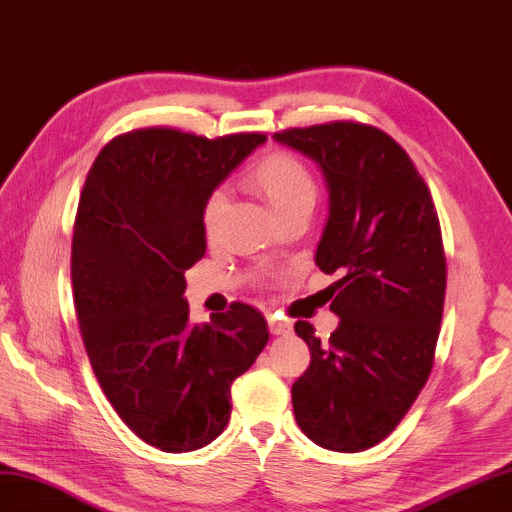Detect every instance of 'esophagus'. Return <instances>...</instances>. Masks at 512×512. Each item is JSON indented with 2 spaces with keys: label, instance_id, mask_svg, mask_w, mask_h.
Here are the masks:
<instances>
[{
  "label": "esophagus",
  "instance_id": "34e87169",
  "mask_svg": "<svg viewBox=\"0 0 512 512\" xmlns=\"http://www.w3.org/2000/svg\"><path fill=\"white\" fill-rule=\"evenodd\" d=\"M268 327H270V334H275V336L290 334V331H292L290 323H285V320H279L275 316H268Z\"/></svg>",
  "mask_w": 512,
  "mask_h": 512
}]
</instances>
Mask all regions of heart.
I'll list each match as a JSON object with an SVG mask.
<instances>
[{
    "instance_id": "b5f03b06",
    "label": "heart",
    "mask_w": 512,
    "mask_h": 512,
    "mask_svg": "<svg viewBox=\"0 0 512 512\" xmlns=\"http://www.w3.org/2000/svg\"><path fill=\"white\" fill-rule=\"evenodd\" d=\"M244 185L259 196L266 205L277 213L279 220L294 216L299 211H312L318 185L312 170L292 152L277 150L261 157L257 163L244 172ZM229 196L222 189L213 192L202 202L200 220L202 231L209 237H216L222 220L227 216Z\"/></svg>"
}]
</instances>
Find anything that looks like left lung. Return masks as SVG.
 <instances>
[{"mask_svg": "<svg viewBox=\"0 0 512 512\" xmlns=\"http://www.w3.org/2000/svg\"><path fill=\"white\" fill-rule=\"evenodd\" d=\"M275 139L323 168L329 218L316 251L340 325L320 342L294 331L310 366L292 384L296 423L331 451L355 454L395 430L432 373L447 264L430 187L408 152L362 122L288 128Z\"/></svg>", "mask_w": 512, "mask_h": 512, "instance_id": "1", "label": "left lung"}]
</instances>
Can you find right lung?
<instances>
[{
  "mask_svg": "<svg viewBox=\"0 0 512 512\" xmlns=\"http://www.w3.org/2000/svg\"><path fill=\"white\" fill-rule=\"evenodd\" d=\"M266 135L170 126L117 135L93 161L71 240L82 342L102 392L141 441L194 451L222 434L231 384L268 342L255 307L189 325L185 270L207 251L202 202Z\"/></svg>",
  "mask_w": 512,
  "mask_h": 512,
  "instance_id": "obj_1",
  "label": "right lung"
}]
</instances>
